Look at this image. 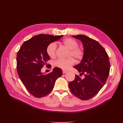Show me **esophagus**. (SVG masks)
I'll return each mask as SVG.
<instances>
[{
	"label": "esophagus",
	"instance_id": "esophagus-1",
	"mask_svg": "<svg viewBox=\"0 0 123 123\" xmlns=\"http://www.w3.org/2000/svg\"><path fill=\"white\" fill-rule=\"evenodd\" d=\"M67 72H68L67 71H66V70H62V73L65 74V73H66Z\"/></svg>",
	"mask_w": 123,
	"mask_h": 123
}]
</instances>
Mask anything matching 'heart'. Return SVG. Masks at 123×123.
Returning a JSON list of instances; mask_svg holds the SVG:
<instances>
[{
	"label": "heart",
	"mask_w": 123,
	"mask_h": 123,
	"mask_svg": "<svg viewBox=\"0 0 123 123\" xmlns=\"http://www.w3.org/2000/svg\"><path fill=\"white\" fill-rule=\"evenodd\" d=\"M62 44L69 49L67 56L68 58L66 59H58L54 62V65L63 70H68L74 64L75 61L73 58L76 61H80L83 58L84 51L82 48L78 47L77 41L71 38L65 39ZM56 48V44L55 43H52L48 46L47 53L51 58L55 57Z\"/></svg>",
	"instance_id": "1"
}]
</instances>
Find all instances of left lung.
<instances>
[{"instance_id": "8db88e82", "label": "left lung", "mask_w": 123, "mask_h": 123, "mask_svg": "<svg viewBox=\"0 0 123 123\" xmlns=\"http://www.w3.org/2000/svg\"><path fill=\"white\" fill-rule=\"evenodd\" d=\"M80 40L84 48V56L79 64L74 67L80 72L69 83L72 93L79 98L88 100L95 96L105 85L109 76L110 65L105 49L94 39L84 35L72 36Z\"/></svg>"}]
</instances>
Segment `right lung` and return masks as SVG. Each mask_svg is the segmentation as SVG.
Segmentation results:
<instances>
[{
    "label": "right lung",
    "instance_id": "right-lung-1",
    "mask_svg": "<svg viewBox=\"0 0 123 123\" xmlns=\"http://www.w3.org/2000/svg\"><path fill=\"white\" fill-rule=\"evenodd\" d=\"M62 36L43 34L34 36L25 41L18 52V75L25 88L35 97L42 98L50 93L56 80L62 75V70L58 67L47 74L41 72V69L50 59L47 53L48 46Z\"/></svg>",
    "mask_w": 123,
    "mask_h": 123
}]
</instances>
